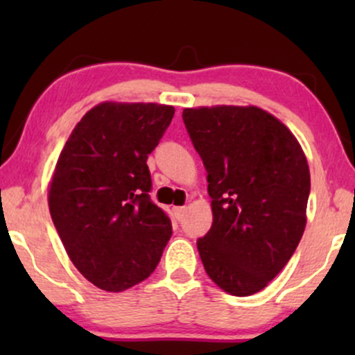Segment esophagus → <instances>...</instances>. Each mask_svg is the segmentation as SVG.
I'll use <instances>...</instances> for the list:
<instances>
[{
  "instance_id": "1",
  "label": "esophagus",
  "mask_w": 355,
  "mask_h": 355,
  "mask_svg": "<svg viewBox=\"0 0 355 355\" xmlns=\"http://www.w3.org/2000/svg\"><path fill=\"white\" fill-rule=\"evenodd\" d=\"M173 211H175V217L180 220L183 217V214H185V207H175Z\"/></svg>"
}]
</instances>
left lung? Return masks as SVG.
Wrapping results in <instances>:
<instances>
[{
  "instance_id": "left-lung-1",
  "label": "left lung",
  "mask_w": 355,
  "mask_h": 355,
  "mask_svg": "<svg viewBox=\"0 0 355 355\" xmlns=\"http://www.w3.org/2000/svg\"><path fill=\"white\" fill-rule=\"evenodd\" d=\"M182 118L211 198L214 222L197 240L205 272L232 295L260 292L302 239L311 193L302 148L257 107L185 108Z\"/></svg>"
}]
</instances>
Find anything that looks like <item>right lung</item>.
<instances>
[{"label":"right lung","mask_w":355,"mask_h":355,"mask_svg":"<svg viewBox=\"0 0 355 355\" xmlns=\"http://www.w3.org/2000/svg\"><path fill=\"white\" fill-rule=\"evenodd\" d=\"M175 113L157 103H101L61 150L48 195L73 266L101 291L145 280L172 237L170 217L150 198L148 155Z\"/></svg>","instance_id":"add662e5"}]
</instances>
